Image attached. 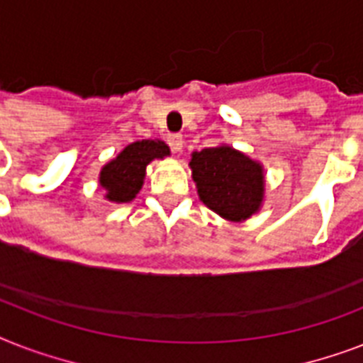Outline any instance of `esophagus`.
<instances>
[{
	"label": "esophagus",
	"instance_id": "esophagus-1",
	"mask_svg": "<svg viewBox=\"0 0 363 363\" xmlns=\"http://www.w3.org/2000/svg\"><path fill=\"white\" fill-rule=\"evenodd\" d=\"M167 143H169L171 150L175 154L182 152V135H179V133H173V135L167 137Z\"/></svg>",
	"mask_w": 363,
	"mask_h": 363
}]
</instances>
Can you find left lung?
I'll return each mask as SVG.
<instances>
[{"instance_id": "8db88e82", "label": "left lung", "mask_w": 363, "mask_h": 363, "mask_svg": "<svg viewBox=\"0 0 363 363\" xmlns=\"http://www.w3.org/2000/svg\"><path fill=\"white\" fill-rule=\"evenodd\" d=\"M188 165L199 199L224 220L245 222L262 209L265 169L258 160L222 143L192 152Z\"/></svg>"}]
</instances>
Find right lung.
I'll return each instance as SVG.
<instances>
[{"label": "right lung", "instance_id": "obj_1", "mask_svg": "<svg viewBox=\"0 0 363 363\" xmlns=\"http://www.w3.org/2000/svg\"><path fill=\"white\" fill-rule=\"evenodd\" d=\"M169 154V147L162 139H143L128 145L99 171V188H104V198L111 203H130L143 188L147 165Z\"/></svg>", "mask_w": 363, "mask_h": 363}]
</instances>
